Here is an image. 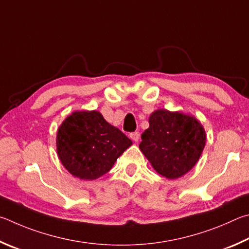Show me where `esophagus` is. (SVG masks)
<instances>
[{"label": "esophagus", "mask_w": 249, "mask_h": 249, "mask_svg": "<svg viewBox=\"0 0 249 249\" xmlns=\"http://www.w3.org/2000/svg\"><path fill=\"white\" fill-rule=\"evenodd\" d=\"M130 138H131V140L134 142H138L139 141V138H140V133L139 132H132L130 134Z\"/></svg>", "instance_id": "1"}]
</instances>
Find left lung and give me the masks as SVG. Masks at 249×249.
<instances>
[{
    "mask_svg": "<svg viewBox=\"0 0 249 249\" xmlns=\"http://www.w3.org/2000/svg\"><path fill=\"white\" fill-rule=\"evenodd\" d=\"M142 133L140 150L160 175L176 179L193 168L206 145V131L195 117L159 109Z\"/></svg>",
    "mask_w": 249,
    "mask_h": 249,
    "instance_id": "8db88e82",
    "label": "left lung"
}]
</instances>
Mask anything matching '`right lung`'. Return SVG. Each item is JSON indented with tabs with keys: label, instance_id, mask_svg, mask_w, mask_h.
Here are the masks:
<instances>
[{
	"label": "right lung",
	"instance_id": "obj_1",
	"mask_svg": "<svg viewBox=\"0 0 249 249\" xmlns=\"http://www.w3.org/2000/svg\"><path fill=\"white\" fill-rule=\"evenodd\" d=\"M132 141L96 110L74 111L56 133V153L74 177L94 180L110 171Z\"/></svg>",
	"mask_w": 249,
	"mask_h": 249
}]
</instances>
